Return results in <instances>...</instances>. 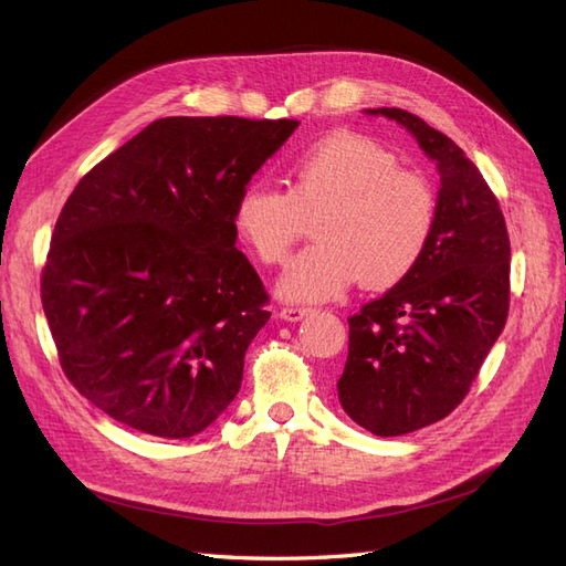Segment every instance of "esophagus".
Returning a JSON list of instances; mask_svg holds the SVG:
<instances>
[{"mask_svg": "<svg viewBox=\"0 0 566 566\" xmlns=\"http://www.w3.org/2000/svg\"><path fill=\"white\" fill-rule=\"evenodd\" d=\"M308 313H311V308L286 306V308L280 311V317H282V321H286V323H298V321H303V317H306Z\"/></svg>", "mask_w": 566, "mask_h": 566, "instance_id": "obj_1", "label": "esophagus"}]
</instances>
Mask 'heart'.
<instances>
[{
    "label": "heart",
    "mask_w": 566,
    "mask_h": 566,
    "mask_svg": "<svg viewBox=\"0 0 566 566\" xmlns=\"http://www.w3.org/2000/svg\"><path fill=\"white\" fill-rule=\"evenodd\" d=\"M286 191L245 186L234 202L237 237L265 265L284 263L306 217L315 245L286 265L277 294L286 301L337 298L364 280L399 284L423 258L438 206L430 184L399 169L397 157L366 136L339 132L284 159Z\"/></svg>",
    "instance_id": "obj_1"
}]
</instances>
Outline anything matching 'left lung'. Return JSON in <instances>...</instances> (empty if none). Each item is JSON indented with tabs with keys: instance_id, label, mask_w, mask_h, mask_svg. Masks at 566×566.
Listing matches in <instances>:
<instances>
[{
	"instance_id": "8db88e82",
	"label": "left lung",
	"mask_w": 566,
	"mask_h": 566,
	"mask_svg": "<svg viewBox=\"0 0 566 566\" xmlns=\"http://www.w3.org/2000/svg\"><path fill=\"white\" fill-rule=\"evenodd\" d=\"M392 119L440 174L438 217L423 258L395 289L349 317L337 382L352 421L397 438L452 413L467 397L510 313V237L497 198L459 145L416 114Z\"/></svg>"
}]
</instances>
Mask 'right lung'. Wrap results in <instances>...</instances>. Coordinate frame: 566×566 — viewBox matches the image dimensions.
<instances>
[{
  "label": "right lung",
  "instance_id": "add662e5",
  "mask_svg": "<svg viewBox=\"0 0 566 566\" xmlns=\"http://www.w3.org/2000/svg\"><path fill=\"white\" fill-rule=\"evenodd\" d=\"M294 119L165 117L95 165L56 220L42 308L93 407L155 438H193L239 395L268 321L237 249L234 202Z\"/></svg>",
  "mask_w": 566,
  "mask_h": 566
}]
</instances>
